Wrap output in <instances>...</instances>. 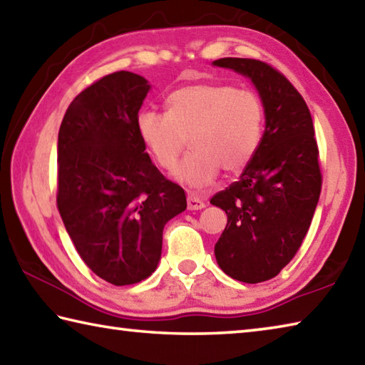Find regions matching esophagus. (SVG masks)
Segmentation results:
<instances>
[{
    "label": "esophagus",
    "mask_w": 365,
    "mask_h": 365,
    "mask_svg": "<svg viewBox=\"0 0 365 365\" xmlns=\"http://www.w3.org/2000/svg\"><path fill=\"white\" fill-rule=\"evenodd\" d=\"M187 208L190 211H197V210H203L205 208V202L202 198H198L197 195H189L187 197Z\"/></svg>",
    "instance_id": "obj_1"
}]
</instances>
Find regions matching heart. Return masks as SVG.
Instances as JSON below:
<instances>
[{
	"instance_id": "obj_1",
	"label": "heart",
	"mask_w": 365,
	"mask_h": 365,
	"mask_svg": "<svg viewBox=\"0 0 365 365\" xmlns=\"http://www.w3.org/2000/svg\"><path fill=\"white\" fill-rule=\"evenodd\" d=\"M165 114H140L136 128L154 162L175 171L189 140L190 154L178 180L202 189L219 171L238 175L251 163L262 141L265 113L256 93L227 84H192L165 100Z\"/></svg>"
}]
</instances>
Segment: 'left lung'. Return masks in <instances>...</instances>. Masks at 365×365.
Returning <instances> with one entry per match:
<instances>
[{"label":"left lung","instance_id":"obj_1","mask_svg":"<svg viewBox=\"0 0 365 365\" xmlns=\"http://www.w3.org/2000/svg\"><path fill=\"white\" fill-rule=\"evenodd\" d=\"M212 65L247 76L265 111V132L238 181L211 203L227 225L215 246L222 272L256 284L291 262L310 229L322 175L313 119L305 100L284 74L254 58H219Z\"/></svg>","mask_w":365,"mask_h":365}]
</instances>
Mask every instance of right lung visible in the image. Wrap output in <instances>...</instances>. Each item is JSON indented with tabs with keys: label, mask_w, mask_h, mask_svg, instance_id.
I'll return each mask as SVG.
<instances>
[{
	"label": "right lung",
	"mask_w": 365,
	"mask_h": 365,
	"mask_svg": "<svg viewBox=\"0 0 365 365\" xmlns=\"http://www.w3.org/2000/svg\"><path fill=\"white\" fill-rule=\"evenodd\" d=\"M149 88L140 74H108L71 101L58 132L61 221L84 264L114 286L153 274L165 224L187 206L136 128Z\"/></svg>",
	"instance_id": "right-lung-1"
}]
</instances>
